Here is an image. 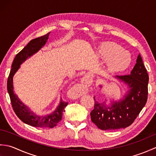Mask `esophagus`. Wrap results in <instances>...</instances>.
Returning a JSON list of instances; mask_svg holds the SVG:
<instances>
[{"label": "esophagus", "mask_w": 156, "mask_h": 156, "mask_svg": "<svg viewBox=\"0 0 156 156\" xmlns=\"http://www.w3.org/2000/svg\"><path fill=\"white\" fill-rule=\"evenodd\" d=\"M87 78H86V79H85V81H87Z\"/></svg>", "instance_id": "esophagus-1"}]
</instances>
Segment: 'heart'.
<instances>
[{
	"label": "heart",
	"mask_w": 156,
	"mask_h": 156,
	"mask_svg": "<svg viewBox=\"0 0 156 156\" xmlns=\"http://www.w3.org/2000/svg\"><path fill=\"white\" fill-rule=\"evenodd\" d=\"M98 54L102 59L107 60V69L111 72L123 71L131 63V56L129 53L114 42L102 44L98 49Z\"/></svg>",
	"instance_id": "heart-1"
}]
</instances>
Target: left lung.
<instances>
[{
    "label": "left lung",
    "instance_id": "8db88e82",
    "mask_svg": "<svg viewBox=\"0 0 156 156\" xmlns=\"http://www.w3.org/2000/svg\"><path fill=\"white\" fill-rule=\"evenodd\" d=\"M136 64L129 75L116 78L127 84L130 89L125 98L111 102L107 107L105 102L94 100V108L90 112L91 121L102 130H115L130 126L146 104L148 95L149 76L139 54Z\"/></svg>",
    "mask_w": 156,
    "mask_h": 156
}]
</instances>
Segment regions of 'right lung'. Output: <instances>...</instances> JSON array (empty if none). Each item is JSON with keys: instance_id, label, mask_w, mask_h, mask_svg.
<instances>
[{"instance_id": "1", "label": "right lung", "mask_w": 156, "mask_h": 156, "mask_svg": "<svg viewBox=\"0 0 156 156\" xmlns=\"http://www.w3.org/2000/svg\"><path fill=\"white\" fill-rule=\"evenodd\" d=\"M48 33L45 35L32 39L29 44L23 48L22 50L16 55L11 66V69L10 72L7 80V90L11 99V105L13 111L16 116L26 124L36 127H49L53 128L56 126L58 122L62 120V115L65 107L67 106L68 102L63 101L61 99L60 103L53 113L48 115L39 116L34 114L28 110L27 107L20 101L17 96H16L13 92L12 78L15 72L18 70L22 63L28 57H30L35 53L38 51L44 46L47 41L49 35Z\"/></svg>"}]
</instances>
